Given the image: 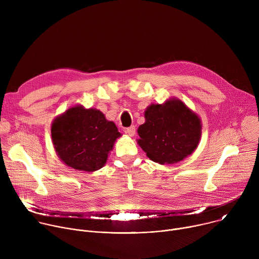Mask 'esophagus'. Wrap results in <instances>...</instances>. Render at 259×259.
<instances>
[{
	"label": "esophagus",
	"mask_w": 259,
	"mask_h": 259,
	"mask_svg": "<svg viewBox=\"0 0 259 259\" xmlns=\"http://www.w3.org/2000/svg\"><path fill=\"white\" fill-rule=\"evenodd\" d=\"M124 132L127 133V134L130 135V136H133V135L135 134V126H131V127L126 128V129L124 130Z\"/></svg>",
	"instance_id": "34e87169"
}]
</instances>
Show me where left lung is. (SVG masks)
Here are the masks:
<instances>
[{"mask_svg": "<svg viewBox=\"0 0 259 259\" xmlns=\"http://www.w3.org/2000/svg\"><path fill=\"white\" fill-rule=\"evenodd\" d=\"M138 128V144L154 162L174 164L191 155L201 137L199 117L178 99L152 104Z\"/></svg>", "mask_w": 259, "mask_h": 259, "instance_id": "left-lung-1", "label": "left lung"}]
</instances>
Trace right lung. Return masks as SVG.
I'll return each mask as SVG.
<instances>
[{
	"label": "right lung",
	"instance_id": "1",
	"mask_svg": "<svg viewBox=\"0 0 259 259\" xmlns=\"http://www.w3.org/2000/svg\"><path fill=\"white\" fill-rule=\"evenodd\" d=\"M51 135L57 155L67 166L93 172L104 166L121 133L100 110L78 105L54 120Z\"/></svg>",
	"mask_w": 259,
	"mask_h": 259
}]
</instances>
